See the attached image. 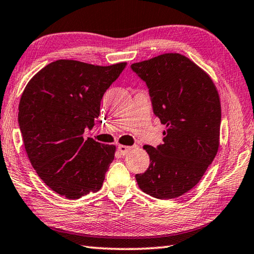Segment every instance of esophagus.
Listing matches in <instances>:
<instances>
[{"instance_id": "obj_1", "label": "esophagus", "mask_w": 254, "mask_h": 254, "mask_svg": "<svg viewBox=\"0 0 254 254\" xmlns=\"http://www.w3.org/2000/svg\"><path fill=\"white\" fill-rule=\"evenodd\" d=\"M131 147L130 146H126V145H119L118 146V152L120 153V155L122 156H126L128 153H130Z\"/></svg>"}]
</instances>
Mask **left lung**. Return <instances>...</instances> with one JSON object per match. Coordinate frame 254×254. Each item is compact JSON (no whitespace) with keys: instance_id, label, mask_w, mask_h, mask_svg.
I'll return each instance as SVG.
<instances>
[{"instance_id":"8db88e82","label":"left lung","mask_w":254,"mask_h":254,"mask_svg":"<svg viewBox=\"0 0 254 254\" xmlns=\"http://www.w3.org/2000/svg\"><path fill=\"white\" fill-rule=\"evenodd\" d=\"M146 84L153 112L166 124L163 144L144 145L149 167L135 176L139 189L160 199L175 198L196 186L217 154L222 110L208 75L179 53L134 63Z\"/></svg>"}]
</instances>
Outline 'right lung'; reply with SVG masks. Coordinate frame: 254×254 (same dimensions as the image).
I'll return each mask as SVG.
<instances>
[{"label": "right lung", "instance_id": "obj_1", "mask_svg": "<svg viewBox=\"0 0 254 254\" xmlns=\"http://www.w3.org/2000/svg\"><path fill=\"white\" fill-rule=\"evenodd\" d=\"M127 63L110 66L58 60L27 84L18 123L26 153L51 190L76 199L100 190L116 146L84 138L95 126L106 90Z\"/></svg>", "mask_w": 254, "mask_h": 254}]
</instances>
